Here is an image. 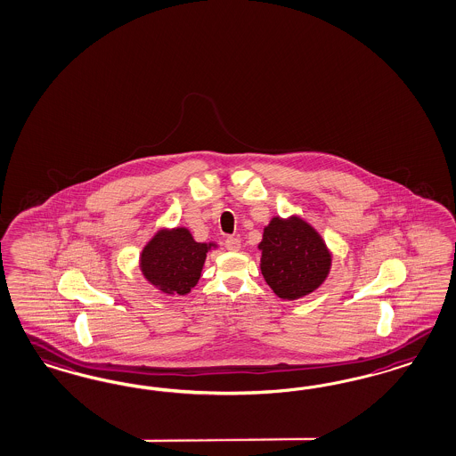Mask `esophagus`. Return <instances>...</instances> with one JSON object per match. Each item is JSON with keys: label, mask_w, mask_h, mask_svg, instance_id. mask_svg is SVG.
<instances>
[{"label": "esophagus", "mask_w": 456, "mask_h": 456, "mask_svg": "<svg viewBox=\"0 0 456 456\" xmlns=\"http://www.w3.org/2000/svg\"><path fill=\"white\" fill-rule=\"evenodd\" d=\"M224 246H225L227 251H239V249H240V240H239L237 237H227L225 242H224Z\"/></svg>", "instance_id": "1"}]
</instances>
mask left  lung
<instances>
[{
	"mask_svg": "<svg viewBox=\"0 0 456 456\" xmlns=\"http://www.w3.org/2000/svg\"><path fill=\"white\" fill-rule=\"evenodd\" d=\"M259 249L263 276L280 298L297 299L312 293L330 271L325 242L298 217L271 220Z\"/></svg>",
	"mask_w": 456,
	"mask_h": 456,
	"instance_id": "8db88e82",
	"label": "left lung"
}]
</instances>
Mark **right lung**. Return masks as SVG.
<instances>
[{"instance_id":"add662e5","label":"right lung","mask_w":456,"mask_h":456,"mask_svg":"<svg viewBox=\"0 0 456 456\" xmlns=\"http://www.w3.org/2000/svg\"><path fill=\"white\" fill-rule=\"evenodd\" d=\"M212 246L195 242L183 227L159 231L142 249V274L163 293L187 295L200 280L207 252Z\"/></svg>"}]
</instances>
